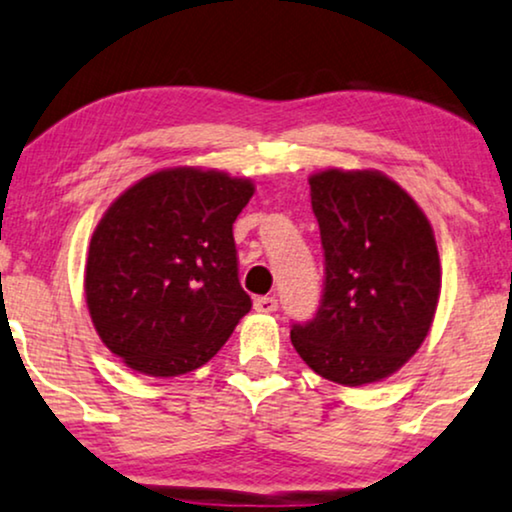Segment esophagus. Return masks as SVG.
<instances>
[{"mask_svg": "<svg viewBox=\"0 0 512 512\" xmlns=\"http://www.w3.org/2000/svg\"><path fill=\"white\" fill-rule=\"evenodd\" d=\"M255 309H257V312H262V314H271V312H276V309H278V300H276V297H271V295L255 297Z\"/></svg>", "mask_w": 512, "mask_h": 512, "instance_id": "1", "label": "esophagus"}]
</instances>
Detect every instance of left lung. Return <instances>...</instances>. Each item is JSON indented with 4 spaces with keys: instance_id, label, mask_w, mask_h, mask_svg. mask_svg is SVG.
Segmentation results:
<instances>
[{
    "instance_id": "8db88e82",
    "label": "left lung",
    "mask_w": 512,
    "mask_h": 512,
    "mask_svg": "<svg viewBox=\"0 0 512 512\" xmlns=\"http://www.w3.org/2000/svg\"><path fill=\"white\" fill-rule=\"evenodd\" d=\"M321 231L323 295L290 340L321 378L378 383L428 335L442 288L435 234L416 200L380 172L326 170L309 179Z\"/></svg>"
}]
</instances>
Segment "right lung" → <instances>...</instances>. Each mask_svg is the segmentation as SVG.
Masks as SVG:
<instances>
[{
    "label": "right lung",
    "mask_w": 512,
    "mask_h": 512,
    "mask_svg": "<svg viewBox=\"0 0 512 512\" xmlns=\"http://www.w3.org/2000/svg\"><path fill=\"white\" fill-rule=\"evenodd\" d=\"M252 191L248 179L174 167L137 181L103 215L84 293L103 345L129 368L196 371L250 312L234 222Z\"/></svg>",
    "instance_id": "1"
}]
</instances>
